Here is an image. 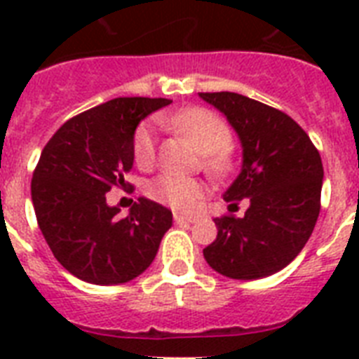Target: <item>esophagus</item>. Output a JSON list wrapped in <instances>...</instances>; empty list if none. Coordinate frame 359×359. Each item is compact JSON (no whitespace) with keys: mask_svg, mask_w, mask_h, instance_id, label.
<instances>
[{"mask_svg":"<svg viewBox=\"0 0 359 359\" xmlns=\"http://www.w3.org/2000/svg\"><path fill=\"white\" fill-rule=\"evenodd\" d=\"M196 218H191V216H182V214H175V224H194Z\"/></svg>","mask_w":359,"mask_h":359,"instance_id":"1","label":"esophagus"}]
</instances>
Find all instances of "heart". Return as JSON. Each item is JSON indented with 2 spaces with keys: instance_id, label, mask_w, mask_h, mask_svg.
<instances>
[{
  "instance_id": "b5f03b06",
  "label": "heart",
  "mask_w": 359,
  "mask_h": 359,
  "mask_svg": "<svg viewBox=\"0 0 359 359\" xmlns=\"http://www.w3.org/2000/svg\"><path fill=\"white\" fill-rule=\"evenodd\" d=\"M171 124L194 143L197 151L205 154V168L214 175H225L233 168L231 156L229 124L219 115L205 108H188L171 117ZM134 160L140 168H149L154 162V124L143 123L135 130L132 141ZM149 196L158 203L168 205L173 210L188 212L199 205L205 196V184L196 179L177 175H160L147 188Z\"/></svg>"
}]
</instances>
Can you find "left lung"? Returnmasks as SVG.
Wrapping results in <instances>:
<instances>
[{
	"label": "left lung",
	"instance_id": "8db88e82",
	"mask_svg": "<svg viewBox=\"0 0 359 359\" xmlns=\"http://www.w3.org/2000/svg\"><path fill=\"white\" fill-rule=\"evenodd\" d=\"M238 135L242 168L224 199L244 218H216L218 236L203 250L208 266L231 279H261L294 261L311 236L324 169L320 154L289 115L238 93H199Z\"/></svg>",
	"mask_w": 359,
	"mask_h": 359
}]
</instances>
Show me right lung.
Here are the masks:
<instances>
[{
    "label": "right lung",
    "mask_w": 359,
    "mask_h": 359,
    "mask_svg": "<svg viewBox=\"0 0 359 359\" xmlns=\"http://www.w3.org/2000/svg\"><path fill=\"white\" fill-rule=\"evenodd\" d=\"M169 98H114L67 121L42 151L31 180V201L53 257L81 281L121 285L145 272L171 210L140 197L121 219L106 194L126 188L134 165L137 124Z\"/></svg>",
    "instance_id": "obj_1"
}]
</instances>
